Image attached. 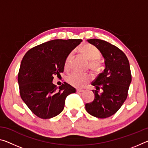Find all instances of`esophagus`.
I'll return each instance as SVG.
<instances>
[{
	"instance_id": "esophagus-1",
	"label": "esophagus",
	"mask_w": 148,
	"mask_h": 148,
	"mask_svg": "<svg viewBox=\"0 0 148 148\" xmlns=\"http://www.w3.org/2000/svg\"><path fill=\"white\" fill-rule=\"evenodd\" d=\"M84 91V89H77V92H83Z\"/></svg>"
}]
</instances>
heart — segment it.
Listing matches in <instances>:
<instances>
[{"label": "heart", "mask_w": 148, "mask_h": 148, "mask_svg": "<svg viewBox=\"0 0 148 148\" xmlns=\"http://www.w3.org/2000/svg\"><path fill=\"white\" fill-rule=\"evenodd\" d=\"M82 54L89 60V66L92 69H96L98 67L97 61L101 58V54L99 50L96 47L91 44H86L81 47ZM73 56V51L70 53L66 57L64 61V67L66 71L70 68L71 59ZM91 78V75L89 74H80L77 72H72L67 76L66 80L69 84L76 87H82L88 83Z\"/></svg>", "instance_id": "heart-1"}]
</instances>
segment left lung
Returning a JSON list of instances; mask_svg holds the SVG:
<instances>
[{
    "label": "left lung",
    "instance_id": "1",
    "mask_svg": "<svg viewBox=\"0 0 148 148\" xmlns=\"http://www.w3.org/2000/svg\"><path fill=\"white\" fill-rule=\"evenodd\" d=\"M87 41L101 51L105 69L92 82L95 99L86 104V110L92 116L106 118L118 111L128 95L132 79L129 62L121 49L109 42L96 38Z\"/></svg>",
    "mask_w": 148,
    "mask_h": 148
}]
</instances>
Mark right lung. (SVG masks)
<instances>
[{
    "instance_id": "right-lung-1",
    "label": "right lung",
    "mask_w": 148,
    "mask_h": 148,
    "mask_svg": "<svg viewBox=\"0 0 148 148\" xmlns=\"http://www.w3.org/2000/svg\"><path fill=\"white\" fill-rule=\"evenodd\" d=\"M81 39H57L29 50L22 59L18 73L20 96L32 113L50 119L63 110L65 99L76 89L64 82L53 84V76L64 71L66 57L81 43Z\"/></svg>"
}]
</instances>
